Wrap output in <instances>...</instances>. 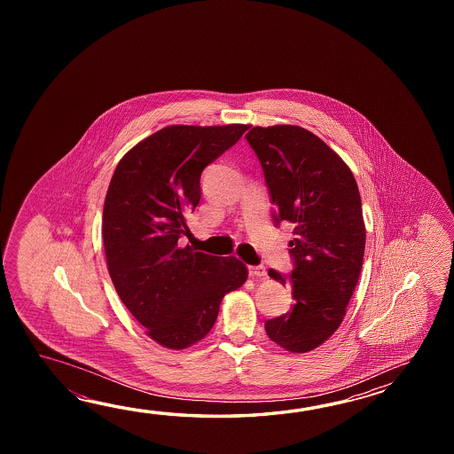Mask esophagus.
<instances>
[{"label":"esophagus","mask_w":454,"mask_h":454,"mask_svg":"<svg viewBox=\"0 0 454 454\" xmlns=\"http://www.w3.org/2000/svg\"><path fill=\"white\" fill-rule=\"evenodd\" d=\"M251 278H266V268L264 266H250L248 268Z\"/></svg>","instance_id":"34e87169"}]
</instances>
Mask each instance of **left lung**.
I'll return each instance as SVG.
<instances>
[{"label": "left lung", "mask_w": 454, "mask_h": 454, "mask_svg": "<svg viewBox=\"0 0 454 454\" xmlns=\"http://www.w3.org/2000/svg\"><path fill=\"white\" fill-rule=\"evenodd\" d=\"M260 159L274 221L294 223V270L272 279L290 286L294 307L266 321L270 340L294 354L321 346L340 326L365 253L357 182L348 164L301 126H254L245 136Z\"/></svg>", "instance_id": "obj_1"}]
</instances>
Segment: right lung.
Instances as JSON below:
<instances>
[{"label":"right lung","instance_id":"right-lung-1","mask_svg":"<svg viewBox=\"0 0 454 454\" xmlns=\"http://www.w3.org/2000/svg\"><path fill=\"white\" fill-rule=\"evenodd\" d=\"M248 125H172L147 136L116 165L102 237L106 268L126 309L157 344L193 346L213 329L223 295L248 278L235 256L182 247L186 214L201 200L204 168Z\"/></svg>","mask_w":454,"mask_h":454}]
</instances>
